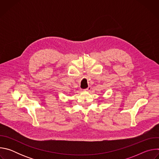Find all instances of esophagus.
Segmentation results:
<instances>
[{
    "instance_id": "esophagus-1",
    "label": "esophagus",
    "mask_w": 159,
    "mask_h": 159,
    "mask_svg": "<svg viewBox=\"0 0 159 159\" xmlns=\"http://www.w3.org/2000/svg\"><path fill=\"white\" fill-rule=\"evenodd\" d=\"M90 89H91V87L90 86H89L87 88H86L85 89H84L85 90H86V91H90Z\"/></svg>"
}]
</instances>
